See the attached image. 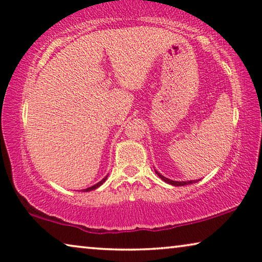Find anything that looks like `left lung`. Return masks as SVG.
I'll list each match as a JSON object with an SVG mask.
<instances>
[{"instance_id": "left-lung-1", "label": "left lung", "mask_w": 262, "mask_h": 262, "mask_svg": "<svg viewBox=\"0 0 262 262\" xmlns=\"http://www.w3.org/2000/svg\"><path fill=\"white\" fill-rule=\"evenodd\" d=\"M156 173H157V174L159 176V178H160V179L164 180V182H166L167 184L174 185V186H185V185H190V184H193V183H196V182H198V180H194V182H193V180H191V182H173V180H170V179L165 178V177H163L162 174H160L159 172H157V171H156Z\"/></svg>"}]
</instances>
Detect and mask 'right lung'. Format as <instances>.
<instances>
[{
    "label": "right lung",
    "mask_w": 262,
    "mask_h": 262,
    "mask_svg": "<svg viewBox=\"0 0 262 262\" xmlns=\"http://www.w3.org/2000/svg\"><path fill=\"white\" fill-rule=\"evenodd\" d=\"M106 178H107V177H105V178H104V179H102V180H100V182L99 183H97V184H96V185H94V186H91V187H89V188H85V190H84V191H85V192H88V191H92V190H96V188H97V187H99L100 186V185H102L104 182H105V180H106Z\"/></svg>",
    "instance_id": "add662e5"
}]
</instances>
